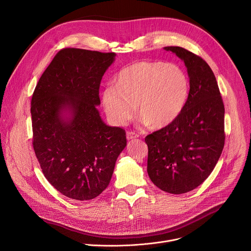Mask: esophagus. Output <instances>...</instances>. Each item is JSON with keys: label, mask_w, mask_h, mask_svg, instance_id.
<instances>
[{"label": "esophagus", "mask_w": 251, "mask_h": 251, "mask_svg": "<svg viewBox=\"0 0 251 251\" xmlns=\"http://www.w3.org/2000/svg\"><path fill=\"white\" fill-rule=\"evenodd\" d=\"M126 137H127V139H128V140H131V139L138 138V137H139V135H138V134H136L135 132H132V131H131V132H127Z\"/></svg>", "instance_id": "1"}]
</instances>
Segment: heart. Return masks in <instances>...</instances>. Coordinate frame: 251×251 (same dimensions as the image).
I'll use <instances>...</instances> for the list:
<instances>
[{
  "instance_id": "obj_1",
  "label": "heart",
  "mask_w": 251,
  "mask_h": 251,
  "mask_svg": "<svg viewBox=\"0 0 251 251\" xmlns=\"http://www.w3.org/2000/svg\"><path fill=\"white\" fill-rule=\"evenodd\" d=\"M190 89L187 73L177 64L141 61L123 68L105 87L101 102L117 125L126 124L135 113L151 129L174 123L185 108Z\"/></svg>"
}]
</instances>
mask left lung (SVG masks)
<instances>
[{
	"instance_id": "1",
	"label": "left lung",
	"mask_w": 251,
	"mask_h": 251,
	"mask_svg": "<svg viewBox=\"0 0 251 251\" xmlns=\"http://www.w3.org/2000/svg\"><path fill=\"white\" fill-rule=\"evenodd\" d=\"M164 49L185 64L190 89L177 120L146 137L148 173L161 190L181 194L200 186L216 167L225 143V108L215 74L203 59L180 47Z\"/></svg>"
}]
</instances>
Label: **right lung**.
<instances>
[{"instance_id":"1","label":"right lung","mask_w":251,"mask_h":251,"mask_svg":"<svg viewBox=\"0 0 251 251\" xmlns=\"http://www.w3.org/2000/svg\"><path fill=\"white\" fill-rule=\"evenodd\" d=\"M115 52L63 49L31 99L33 150L48 181L63 195L89 201L108 187L126 147L125 130L105 124L97 105Z\"/></svg>"}]
</instances>
